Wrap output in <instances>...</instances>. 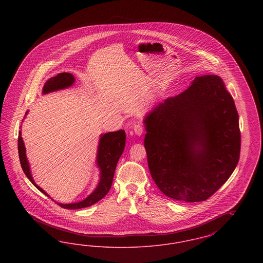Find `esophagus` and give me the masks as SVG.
I'll list each match as a JSON object with an SVG mask.
<instances>
[{"label": "esophagus", "mask_w": 263, "mask_h": 263, "mask_svg": "<svg viewBox=\"0 0 263 263\" xmlns=\"http://www.w3.org/2000/svg\"><path fill=\"white\" fill-rule=\"evenodd\" d=\"M133 130H134V133L137 136H141L143 134V132H144V127H143L142 124H136V125L134 126Z\"/></svg>", "instance_id": "34e87169"}]
</instances>
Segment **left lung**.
Here are the masks:
<instances>
[{
  "label": "left lung",
  "instance_id": "left-lung-1",
  "mask_svg": "<svg viewBox=\"0 0 263 263\" xmlns=\"http://www.w3.org/2000/svg\"><path fill=\"white\" fill-rule=\"evenodd\" d=\"M144 124L151 175L167 197L207 200L238 164V111L218 76L196 77L184 91L159 103Z\"/></svg>",
  "mask_w": 263,
  "mask_h": 263
}]
</instances>
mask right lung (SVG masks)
<instances>
[{"instance_id":"right-lung-1","label":"right lung","mask_w":263,"mask_h":263,"mask_svg":"<svg viewBox=\"0 0 263 263\" xmlns=\"http://www.w3.org/2000/svg\"><path fill=\"white\" fill-rule=\"evenodd\" d=\"M74 83H75V78L72 74L60 73L51 78L45 83L42 93L45 95L51 91L69 88ZM25 114H27V111ZM125 141L126 135L124 130H118L115 132H108L105 134H101L99 149H98V155H97V164L100 167V181L98 186L91 194H89L88 197L83 201L71 203V204H62V203H57V204L65 209H81V208L91 206L98 201L102 199L111 187L116 164L118 163V160L124 151ZM17 149H18L20 162L25 175L38 190H40L46 196L50 197L42 188L38 186L31 176L29 164L26 159L25 143L22 137L21 131L18 132Z\"/></svg>"}]
</instances>
